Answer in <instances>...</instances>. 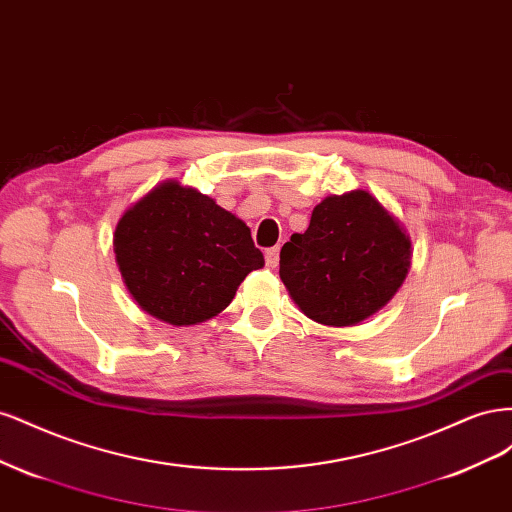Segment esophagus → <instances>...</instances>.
<instances>
[{
    "mask_svg": "<svg viewBox=\"0 0 512 512\" xmlns=\"http://www.w3.org/2000/svg\"><path fill=\"white\" fill-rule=\"evenodd\" d=\"M265 260L271 269L277 267V262H280V247H269V250L265 252Z\"/></svg>",
    "mask_w": 512,
    "mask_h": 512,
    "instance_id": "obj_1",
    "label": "esophagus"
}]
</instances>
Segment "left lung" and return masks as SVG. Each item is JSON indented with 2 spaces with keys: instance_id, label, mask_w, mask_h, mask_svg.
Returning <instances> with one entry per match:
<instances>
[{
  "instance_id": "left-lung-1",
  "label": "left lung",
  "mask_w": 512,
  "mask_h": 512,
  "mask_svg": "<svg viewBox=\"0 0 512 512\" xmlns=\"http://www.w3.org/2000/svg\"><path fill=\"white\" fill-rule=\"evenodd\" d=\"M412 243L376 196L352 190L314 207L280 252V277L301 312L327 327L374 316L404 284Z\"/></svg>"
}]
</instances>
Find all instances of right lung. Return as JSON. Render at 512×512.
Instances as JSON below:
<instances>
[{"instance_id":"1","label":"right lung","mask_w":512,"mask_h":512,"mask_svg":"<svg viewBox=\"0 0 512 512\" xmlns=\"http://www.w3.org/2000/svg\"><path fill=\"white\" fill-rule=\"evenodd\" d=\"M113 245L134 301L175 327L218 316L245 275L265 267L245 222L179 181L123 213Z\"/></svg>"}]
</instances>
